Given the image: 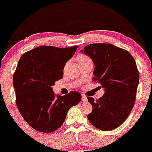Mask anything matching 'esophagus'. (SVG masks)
<instances>
[{"label": "esophagus", "mask_w": 152, "mask_h": 152, "mask_svg": "<svg viewBox=\"0 0 152 152\" xmlns=\"http://www.w3.org/2000/svg\"><path fill=\"white\" fill-rule=\"evenodd\" d=\"M87 100V97L85 95H82V101L86 102Z\"/></svg>", "instance_id": "1"}]
</instances>
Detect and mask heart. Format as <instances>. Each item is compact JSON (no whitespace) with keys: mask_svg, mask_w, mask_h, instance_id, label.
<instances>
[{"mask_svg":"<svg viewBox=\"0 0 152 152\" xmlns=\"http://www.w3.org/2000/svg\"><path fill=\"white\" fill-rule=\"evenodd\" d=\"M77 61L79 64H84V63H92V59L88 57V55L85 54H80L77 56Z\"/></svg>","mask_w":152,"mask_h":152,"instance_id":"heart-1","label":"heart"}]
</instances>
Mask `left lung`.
<instances>
[{
  "mask_svg": "<svg viewBox=\"0 0 152 152\" xmlns=\"http://www.w3.org/2000/svg\"><path fill=\"white\" fill-rule=\"evenodd\" d=\"M95 66L93 79L104 88L102 97H88L93 111L87 118L95 127L110 131L121 125L135 104L139 72L132 55L110 43H92L82 50Z\"/></svg>",
  "mask_w": 152,
  "mask_h": 152,
  "instance_id": "obj_1",
  "label": "left lung"
}]
</instances>
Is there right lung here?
<instances>
[{"label": "right lung", "instance_id": "right-lung-1", "mask_svg": "<svg viewBox=\"0 0 152 152\" xmlns=\"http://www.w3.org/2000/svg\"><path fill=\"white\" fill-rule=\"evenodd\" d=\"M77 45L61 48L43 45L26 52L14 73L16 104L22 117L34 129L55 132L64 124L70 108L80 102L82 95L70 91L64 96L54 93L52 86L63 78L66 62Z\"/></svg>", "mask_w": 152, "mask_h": 152}]
</instances>
